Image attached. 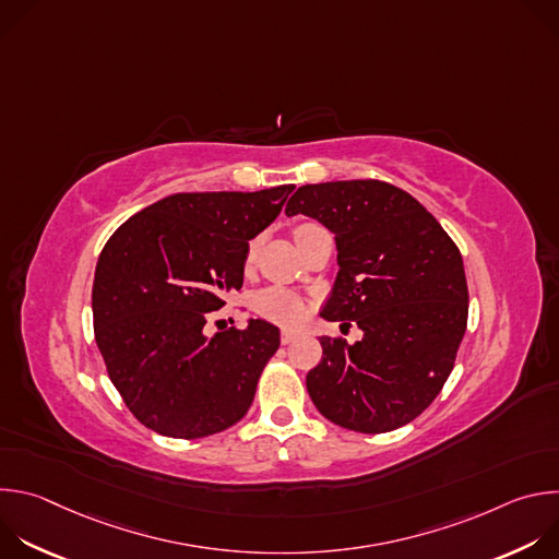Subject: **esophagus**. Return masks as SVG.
I'll return each instance as SVG.
<instances>
[{"mask_svg": "<svg viewBox=\"0 0 559 559\" xmlns=\"http://www.w3.org/2000/svg\"><path fill=\"white\" fill-rule=\"evenodd\" d=\"M296 338H298V334L292 332V330H283V332H281V343H283V345H292Z\"/></svg>", "mask_w": 559, "mask_h": 559, "instance_id": "esophagus-1", "label": "esophagus"}]
</instances>
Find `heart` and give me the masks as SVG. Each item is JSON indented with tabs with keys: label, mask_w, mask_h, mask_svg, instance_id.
Segmentation results:
<instances>
[{
	"label": "heart",
	"mask_w": 559,
	"mask_h": 559,
	"mask_svg": "<svg viewBox=\"0 0 559 559\" xmlns=\"http://www.w3.org/2000/svg\"><path fill=\"white\" fill-rule=\"evenodd\" d=\"M302 227H307V225H298L294 229V238ZM254 250H257V246L252 243L250 250H248V259H246L248 265L254 261ZM254 309L263 318H267V321L278 323V325H287V328L298 325L302 321V316H305L302 300L294 292L283 289V287H267V289L259 292L257 298H254Z\"/></svg>",
	"instance_id": "1"
}]
</instances>
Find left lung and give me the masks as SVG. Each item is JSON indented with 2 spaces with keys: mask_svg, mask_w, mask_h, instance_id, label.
I'll list each match as a JSON object with an SVG mask.
<instances>
[{
  "mask_svg": "<svg viewBox=\"0 0 559 559\" xmlns=\"http://www.w3.org/2000/svg\"><path fill=\"white\" fill-rule=\"evenodd\" d=\"M285 214L334 231L341 270L321 316L362 330L354 345L321 338L305 380L311 403L360 433L412 423L447 382L466 330L457 246L412 194L376 179L302 186Z\"/></svg>",
  "mask_w": 559,
  "mask_h": 559,
  "instance_id": "8db88e82",
  "label": "left lung"
}]
</instances>
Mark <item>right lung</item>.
<instances>
[{
	"instance_id": "right-lung-1",
	"label": "right lung",
	"mask_w": 559,
	"mask_h": 559,
	"mask_svg": "<svg viewBox=\"0 0 559 559\" xmlns=\"http://www.w3.org/2000/svg\"><path fill=\"white\" fill-rule=\"evenodd\" d=\"M294 186L261 192H181L130 216L99 254L93 283L95 341L132 416L181 440L241 420L278 328L205 334L225 294L243 287L248 241L283 210Z\"/></svg>"
}]
</instances>
